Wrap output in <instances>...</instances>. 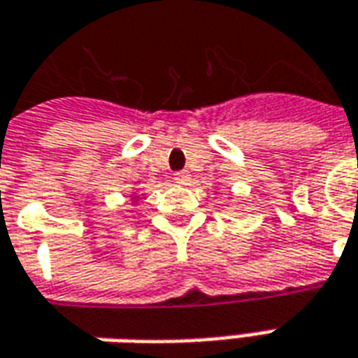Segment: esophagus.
<instances>
[{"instance_id": "34e87169", "label": "esophagus", "mask_w": 358, "mask_h": 358, "mask_svg": "<svg viewBox=\"0 0 358 358\" xmlns=\"http://www.w3.org/2000/svg\"><path fill=\"white\" fill-rule=\"evenodd\" d=\"M175 183L179 185H187V181H189V173L187 171H179V173H175Z\"/></svg>"}]
</instances>
